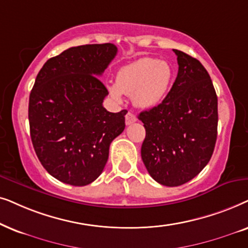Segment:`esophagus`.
Returning <instances> with one entry per match:
<instances>
[{"label": "esophagus", "mask_w": 248, "mask_h": 248, "mask_svg": "<svg viewBox=\"0 0 248 248\" xmlns=\"http://www.w3.org/2000/svg\"><path fill=\"white\" fill-rule=\"evenodd\" d=\"M137 121V118L136 115H135L133 112H128V113L126 114V124L127 126H129V124H134V122Z\"/></svg>", "instance_id": "1"}]
</instances>
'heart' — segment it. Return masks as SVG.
<instances>
[{
	"mask_svg": "<svg viewBox=\"0 0 248 248\" xmlns=\"http://www.w3.org/2000/svg\"><path fill=\"white\" fill-rule=\"evenodd\" d=\"M172 70L167 62L154 58H143L122 67L117 84L108 85V93L120 100L122 93L130 95L135 105L152 108L164 100L169 91Z\"/></svg>",
	"mask_w": 248,
	"mask_h": 248,
	"instance_id": "obj_1",
	"label": "heart"
}]
</instances>
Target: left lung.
<instances>
[{"instance_id":"left-lung-1","label":"left lung","mask_w":248,"mask_h":248,"mask_svg":"<svg viewBox=\"0 0 248 248\" xmlns=\"http://www.w3.org/2000/svg\"><path fill=\"white\" fill-rule=\"evenodd\" d=\"M178 75L162 103L140 112L146 136L141 160L163 186L196 177L209 163L217 135V97L209 72L197 59L173 49Z\"/></svg>"}]
</instances>
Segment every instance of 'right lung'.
<instances>
[{
    "label": "right lung",
    "instance_id": "add662e5",
    "mask_svg": "<svg viewBox=\"0 0 248 248\" xmlns=\"http://www.w3.org/2000/svg\"><path fill=\"white\" fill-rule=\"evenodd\" d=\"M117 52L111 43L70 47L46 61L36 77L28 107L32 146L45 170L62 183H93L126 126V110L103 108L108 92L98 78Z\"/></svg>",
    "mask_w": 248,
    "mask_h": 248
}]
</instances>
